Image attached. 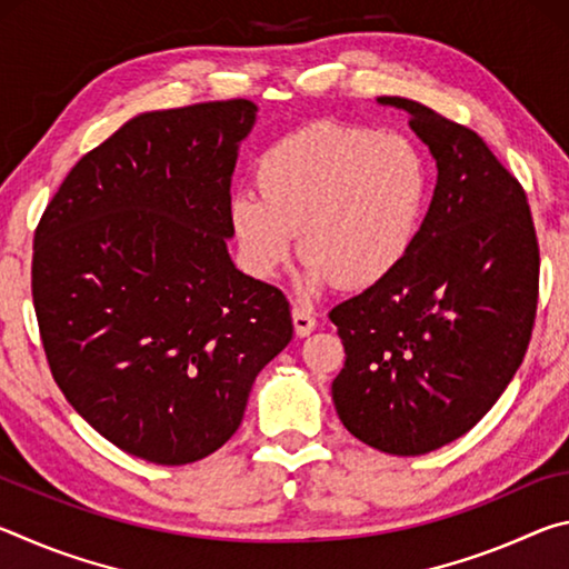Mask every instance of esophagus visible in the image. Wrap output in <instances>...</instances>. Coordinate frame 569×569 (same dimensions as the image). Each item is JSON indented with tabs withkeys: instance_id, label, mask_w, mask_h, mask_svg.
Instances as JSON below:
<instances>
[{
	"instance_id": "34e87169",
	"label": "esophagus",
	"mask_w": 569,
	"mask_h": 569,
	"mask_svg": "<svg viewBox=\"0 0 569 569\" xmlns=\"http://www.w3.org/2000/svg\"><path fill=\"white\" fill-rule=\"evenodd\" d=\"M293 329L298 336H308L311 331H316V316L308 311L303 306H293Z\"/></svg>"
}]
</instances>
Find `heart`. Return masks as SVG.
<instances>
[{"label": "heart", "instance_id": "obj_1", "mask_svg": "<svg viewBox=\"0 0 569 569\" xmlns=\"http://www.w3.org/2000/svg\"><path fill=\"white\" fill-rule=\"evenodd\" d=\"M253 190L230 198V226L250 276L273 278L301 233L306 286L379 283L417 240L427 160L403 134L316 122L261 152Z\"/></svg>", "mask_w": 569, "mask_h": 569}]
</instances>
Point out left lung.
Returning a JSON list of instances; mask_svg holds the SVG:
<instances>
[{
    "mask_svg": "<svg viewBox=\"0 0 569 569\" xmlns=\"http://www.w3.org/2000/svg\"><path fill=\"white\" fill-rule=\"evenodd\" d=\"M407 110L437 188L397 271L331 308L346 363L331 383L343 427L397 457L435 451L502 397L532 339L539 246L525 188L475 130Z\"/></svg>",
    "mask_w": 569,
    "mask_h": 569,
    "instance_id": "8db88e82",
    "label": "left lung"
}]
</instances>
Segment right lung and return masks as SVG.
<instances>
[{
  "instance_id": "right-lung-1",
  "label": "right lung",
  "mask_w": 569,
  "mask_h": 569,
  "mask_svg": "<svg viewBox=\"0 0 569 569\" xmlns=\"http://www.w3.org/2000/svg\"><path fill=\"white\" fill-rule=\"evenodd\" d=\"M250 100L146 112L82 156L34 230L32 298L64 399L114 447L178 467L236 435L293 336L226 248Z\"/></svg>"
}]
</instances>
